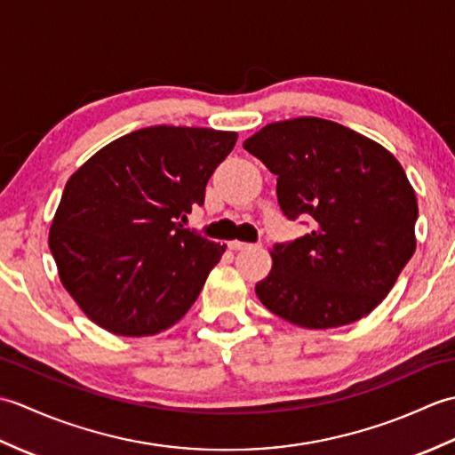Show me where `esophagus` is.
Segmentation results:
<instances>
[{"label":"esophagus","instance_id":"esophagus-1","mask_svg":"<svg viewBox=\"0 0 455 455\" xmlns=\"http://www.w3.org/2000/svg\"><path fill=\"white\" fill-rule=\"evenodd\" d=\"M250 246H252V244L240 243V240H230V243H228V248L235 250V252H236V250H246V248H250Z\"/></svg>","mask_w":455,"mask_h":455}]
</instances>
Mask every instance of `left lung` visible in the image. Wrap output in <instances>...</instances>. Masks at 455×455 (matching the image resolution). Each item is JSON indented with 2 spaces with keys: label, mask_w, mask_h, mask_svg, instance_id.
Wrapping results in <instances>:
<instances>
[{
  "label": "left lung",
  "mask_w": 455,
  "mask_h": 455,
  "mask_svg": "<svg viewBox=\"0 0 455 455\" xmlns=\"http://www.w3.org/2000/svg\"><path fill=\"white\" fill-rule=\"evenodd\" d=\"M243 147L277 176L285 215L313 219L311 233L269 250L272 269L256 283L262 305L308 331L370 315L417 250L419 203L399 160L318 117L269 123Z\"/></svg>",
  "instance_id": "obj_1"
}]
</instances>
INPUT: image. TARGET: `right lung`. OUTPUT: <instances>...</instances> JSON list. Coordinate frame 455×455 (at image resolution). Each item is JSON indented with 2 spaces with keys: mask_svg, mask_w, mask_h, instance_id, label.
Wrapping results in <instances>:
<instances>
[{
  "mask_svg": "<svg viewBox=\"0 0 455 455\" xmlns=\"http://www.w3.org/2000/svg\"><path fill=\"white\" fill-rule=\"evenodd\" d=\"M235 131L148 127L109 142L66 181L48 246L64 289L92 323L154 336L196 303L227 244L183 228L203 205Z\"/></svg>",
  "mask_w": 455,
  "mask_h": 455,
  "instance_id": "1",
  "label": "right lung"
}]
</instances>
